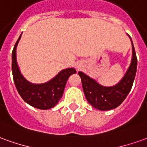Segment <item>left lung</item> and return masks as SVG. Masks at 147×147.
<instances>
[{
	"label": "left lung",
	"mask_w": 147,
	"mask_h": 147,
	"mask_svg": "<svg viewBox=\"0 0 147 147\" xmlns=\"http://www.w3.org/2000/svg\"><path fill=\"white\" fill-rule=\"evenodd\" d=\"M129 37L131 38V36H129ZM131 43L132 59L131 65L123 78L116 85L112 87H103L82 71L78 72L81 78L85 97L93 107L100 111H108L116 108L123 102L129 94L137 70V57L132 40Z\"/></svg>",
	"instance_id": "obj_1"
}]
</instances>
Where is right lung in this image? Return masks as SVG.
Masks as SVG:
<instances>
[{
	"instance_id": "right-lung-1",
	"label": "right lung",
	"mask_w": 147,
	"mask_h": 147,
	"mask_svg": "<svg viewBox=\"0 0 147 147\" xmlns=\"http://www.w3.org/2000/svg\"><path fill=\"white\" fill-rule=\"evenodd\" d=\"M20 36L21 35L16 42L12 52V71L16 90L24 101L32 107L41 110L50 109L58 103L63 94L67 79L76 71L72 67L63 69L45 84H34L28 82L21 75L16 63V49Z\"/></svg>"
}]
</instances>
